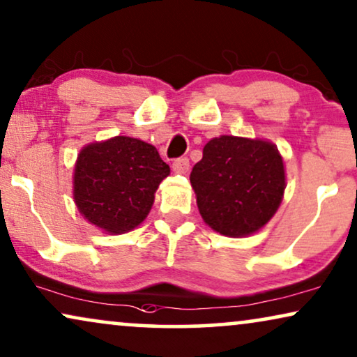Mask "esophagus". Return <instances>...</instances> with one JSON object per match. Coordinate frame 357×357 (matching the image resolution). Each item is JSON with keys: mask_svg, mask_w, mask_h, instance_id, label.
Listing matches in <instances>:
<instances>
[{"mask_svg": "<svg viewBox=\"0 0 357 357\" xmlns=\"http://www.w3.org/2000/svg\"><path fill=\"white\" fill-rule=\"evenodd\" d=\"M173 171L178 174H186L189 171V160L188 158H178L173 161Z\"/></svg>", "mask_w": 357, "mask_h": 357, "instance_id": "34e87169", "label": "esophagus"}]
</instances>
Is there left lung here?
<instances>
[{"label":"left lung","mask_w":357,"mask_h":357,"mask_svg":"<svg viewBox=\"0 0 357 357\" xmlns=\"http://www.w3.org/2000/svg\"><path fill=\"white\" fill-rule=\"evenodd\" d=\"M191 186L212 230L234 238L251 235L281 206L286 189L282 156L271 142L217 137L207 142L202 160L194 165Z\"/></svg>","instance_id":"left-lung-1"}]
</instances>
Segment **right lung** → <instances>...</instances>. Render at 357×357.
I'll list each match as a JSON object with an SVG mask.
<instances>
[{"label": "right lung", "instance_id": "right-lung-1", "mask_svg": "<svg viewBox=\"0 0 357 357\" xmlns=\"http://www.w3.org/2000/svg\"><path fill=\"white\" fill-rule=\"evenodd\" d=\"M168 174L169 166L153 145L119 135L79 151L73 199L89 223L107 234H126L145 220Z\"/></svg>", "mask_w": 357, "mask_h": 357}]
</instances>
